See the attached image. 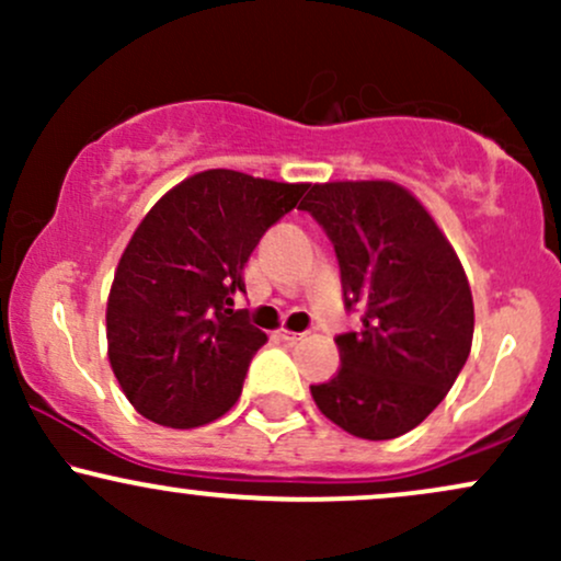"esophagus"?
I'll use <instances>...</instances> for the list:
<instances>
[{"mask_svg":"<svg viewBox=\"0 0 561 561\" xmlns=\"http://www.w3.org/2000/svg\"><path fill=\"white\" fill-rule=\"evenodd\" d=\"M276 337L285 340V343H298V340L306 337V334H300V332H289V330H285V327H279V330H276Z\"/></svg>","mask_w":561,"mask_h":561,"instance_id":"obj_1","label":"esophagus"}]
</instances>
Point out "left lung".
<instances>
[{"label": "left lung", "instance_id": "left-lung-1", "mask_svg": "<svg viewBox=\"0 0 561 561\" xmlns=\"http://www.w3.org/2000/svg\"><path fill=\"white\" fill-rule=\"evenodd\" d=\"M334 244L345 308L362 330L334 337L337 375L311 385L327 420L390 440L433 414L472 351L465 266L430 210L385 179L313 184L300 203Z\"/></svg>", "mask_w": 561, "mask_h": 561}]
</instances>
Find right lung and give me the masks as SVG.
<instances>
[{
	"label": "right lung",
	"mask_w": 561,
	"mask_h": 561,
	"mask_svg": "<svg viewBox=\"0 0 561 561\" xmlns=\"http://www.w3.org/2000/svg\"><path fill=\"white\" fill-rule=\"evenodd\" d=\"M308 184L229 169L165 192L128 240L107 295V358L145 420L192 430L224 416L266 334L234 311L242 268Z\"/></svg>",
	"instance_id": "obj_1"
}]
</instances>
